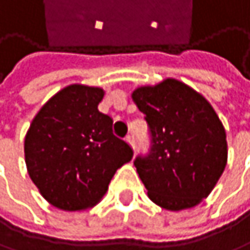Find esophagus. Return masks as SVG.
Wrapping results in <instances>:
<instances>
[{
	"label": "esophagus",
	"instance_id": "esophagus-1",
	"mask_svg": "<svg viewBox=\"0 0 250 250\" xmlns=\"http://www.w3.org/2000/svg\"><path fill=\"white\" fill-rule=\"evenodd\" d=\"M126 142H127V144L135 149V136H133V135H129V136L126 138Z\"/></svg>",
	"mask_w": 250,
	"mask_h": 250
}]
</instances>
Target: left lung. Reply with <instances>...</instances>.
Returning a JSON list of instances; mask_svg holds the SVG:
<instances>
[{
	"mask_svg": "<svg viewBox=\"0 0 250 250\" xmlns=\"http://www.w3.org/2000/svg\"><path fill=\"white\" fill-rule=\"evenodd\" d=\"M132 98L145 114L151 149L135 167L149 199L168 211L196 207L227 166L223 123L211 104L176 79L141 86Z\"/></svg>",
	"mask_w": 250,
	"mask_h": 250,
	"instance_id": "left-lung-1",
	"label": "left lung"
}]
</instances>
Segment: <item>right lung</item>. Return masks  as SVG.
<instances>
[{
    "label": "right lung",
    "instance_id": "right-lung-1",
    "mask_svg": "<svg viewBox=\"0 0 250 250\" xmlns=\"http://www.w3.org/2000/svg\"><path fill=\"white\" fill-rule=\"evenodd\" d=\"M101 87L70 84L35 115L24 138L27 173L41 195L62 211L95 207L133 151L99 112Z\"/></svg>",
    "mask_w": 250,
    "mask_h": 250
}]
</instances>
